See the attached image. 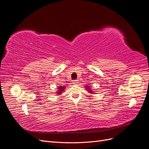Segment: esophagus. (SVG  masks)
Listing matches in <instances>:
<instances>
[{
	"label": "esophagus",
	"mask_w": 149,
	"mask_h": 149,
	"mask_svg": "<svg viewBox=\"0 0 149 149\" xmlns=\"http://www.w3.org/2000/svg\"><path fill=\"white\" fill-rule=\"evenodd\" d=\"M78 80H73V81H72V84H74V85L78 84Z\"/></svg>",
	"instance_id": "34e87169"
}]
</instances>
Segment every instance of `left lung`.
Segmentation results:
<instances>
[{
	"label": "left lung",
	"instance_id": "1",
	"mask_svg": "<svg viewBox=\"0 0 149 149\" xmlns=\"http://www.w3.org/2000/svg\"><path fill=\"white\" fill-rule=\"evenodd\" d=\"M86 89L87 90V91H88V92H89V93H91V94L94 93L93 91V90L91 89V86H86Z\"/></svg>",
	"mask_w": 149,
	"mask_h": 149
}]
</instances>
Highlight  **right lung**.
<instances>
[{
    "label": "right lung",
    "mask_w": 149,
    "mask_h": 149,
    "mask_svg": "<svg viewBox=\"0 0 149 149\" xmlns=\"http://www.w3.org/2000/svg\"><path fill=\"white\" fill-rule=\"evenodd\" d=\"M65 86H59L57 88L58 90L56 91V95H62V93H63V91H64V89H65Z\"/></svg>",
    "instance_id": "obj_1"
}]
</instances>
